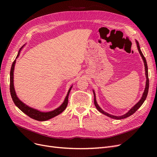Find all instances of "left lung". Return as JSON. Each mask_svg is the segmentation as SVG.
<instances>
[{"label": "left lung", "instance_id": "left-lung-1", "mask_svg": "<svg viewBox=\"0 0 157 157\" xmlns=\"http://www.w3.org/2000/svg\"><path fill=\"white\" fill-rule=\"evenodd\" d=\"M136 44H137V49H138V51L140 52V54L141 56L142 59H143L144 60V65H145V76H146V85H145V90H144V92L143 94V95H142V97L141 98L140 100L137 102L136 105L133 107L130 110L128 111V113H126V114H124V115H122V116H114V115H110V114H109L106 112L104 111L103 109H101V107H99L98 105V104L96 101V95H95V92L93 90V92H94V105L95 106H96V109H98V110L102 114H103V115H105L106 116L110 117L111 118H114V119H117V120H120V119H122V118H127L128 117L131 116L132 115H133L137 109H138L141 105L142 104L144 103V102L145 101V99L147 96V94H148V91H149V76H148V67H147V61H146V59H145V58L144 57V54H142V52L141 51V49H140V45H139V43L138 42L136 41Z\"/></svg>", "mask_w": 157, "mask_h": 157}]
</instances>
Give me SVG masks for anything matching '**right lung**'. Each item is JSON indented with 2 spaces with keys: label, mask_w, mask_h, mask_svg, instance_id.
I'll return each instance as SVG.
<instances>
[{
  "label": "right lung",
  "mask_w": 157,
  "mask_h": 157,
  "mask_svg": "<svg viewBox=\"0 0 157 157\" xmlns=\"http://www.w3.org/2000/svg\"><path fill=\"white\" fill-rule=\"evenodd\" d=\"M23 46L20 48V50H21V49H22ZM20 50L19 51L16 58L19 56V55H20ZM16 59L14 60L12 65V67H11V70H10V94H11V96H12V100H13V103H15V105L19 109H20L22 112H23L25 114H26L27 116H29V117L33 118V119L39 121H47V120H49V119H50V118H53V117H54L57 115H59L60 113H62L67 106L69 94L70 93V91H71V88H72L73 86H71V87L69 88L63 103L61 104V105L58 108L54 109V111H50V112H41L40 111L36 110V109L31 108L29 106H27L26 104L23 103L20 100V99L17 97V95L16 94V91H15V90H14V86H13V70H14V66H15V64H16Z\"/></svg>",
  "instance_id": "add662e5"
}]
</instances>
